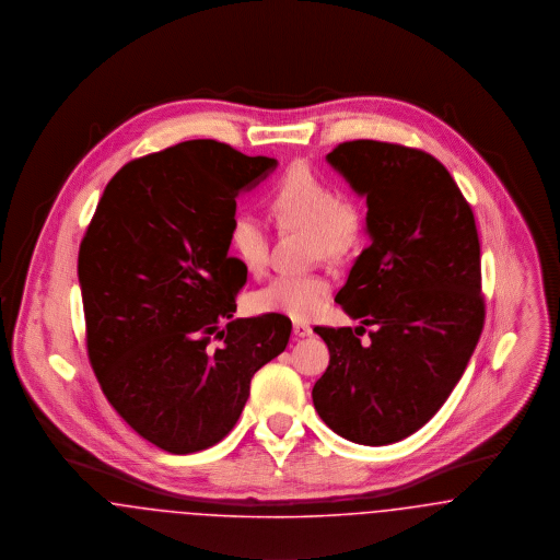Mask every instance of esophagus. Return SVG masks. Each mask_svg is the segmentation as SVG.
Listing matches in <instances>:
<instances>
[{
	"label": "esophagus",
	"mask_w": 560,
	"mask_h": 560,
	"mask_svg": "<svg viewBox=\"0 0 560 560\" xmlns=\"http://www.w3.org/2000/svg\"><path fill=\"white\" fill-rule=\"evenodd\" d=\"M293 332L294 337H307V335H312V328L307 323H294Z\"/></svg>",
	"instance_id": "1"
}]
</instances>
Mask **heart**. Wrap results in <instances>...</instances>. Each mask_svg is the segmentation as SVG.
I'll return each instance as SVG.
<instances>
[{"label": "heart", "instance_id": "heart-1", "mask_svg": "<svg viewBox=\"0 0 560 560\" xmlns=\"http://www.w3.org/2000/svg\"><path fill=\"white\" fill-rule=\"evenodd\" d=\"M269 210L282 230H307L312 257L330 264L350 257L362 237V212L352 198L307 164H294L269 196ZM230 246L250 273L267 266V232L253 212H236L230 225ZM330 284L318 273H280L255 291L248 305L257 314H282L294 320L316 316L326 303Z\"/></svg>", "mask_w": 560, "mask_h": 560}]
</instances>
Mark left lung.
Returning <instances> with one entry per match:
<instances>
[{"instance_id":"left-lung-1","label":"left lung","mask_w":560,"mask_h":560,"mask_svg":"<svg viewBox=\"0 0 560 560\" xmlns=\"http://www.w3.org/2000/svg\"><path fill=\"white\" fill-rule=\"evenodd\" d=\"M326 162L366 198L371 246L337 293L360 326L314 328L330 362L312 398L335 434L383 446L425 425L470 362L485 323L478 232L459 187L425 151L350 141ZM366 325L374 330L360 345Z\"/></svg>"}]
</instances>
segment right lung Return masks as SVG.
<instances>
[{"instance_id":"1","label":"right lung","mask_w":560,"mask_h":560,"mask_svg":"<svg viewBox=\"0 0 560 560\" xmlns=\"http://www.w3.org/2000/svg\"><path fill=\"white\" fill-rule=\"evenodd\" d=\"M276 166L210 139L132 160L107 183L80 244L94 375L119 417L168 453L230 434L253 375L289 343L287 316L234 318L246 282L230 257L236 198Z\"/></svg>"}]
</instances>
